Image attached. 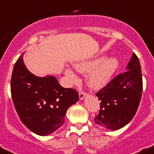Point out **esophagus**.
Listing matches in <instances>:
<instances>
[{"mask_svg":"<svg viewBox=\"0 0 154 154\" xmlns=\"http://www.w3.org/2000/svg\"><path fill=\"white\" fill-rule=\"evenodd\" d=\"M87 95H88L87 93L84 92V91H81V92H79V98L81 100H83L85 97L87 96Z\"/></svg>","mask_w":154,"mask_h":154,"instance_id":"1","label":"esophagus"}]
</instances>
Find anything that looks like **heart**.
Returning a JSON list of instances; mask_svg holds the SVG:
<instances>
[{
	"label": "heart",
	"instance_id": "obj_1",
	"mask_svg": "<svg viewBox=\"0 0 154 154\" xmlns=\"http://www.w3.org/2000/svg\"><path fill=\"white\" fill-rule=\"evenodd\" d=\"M119 60L117 57H99L87 61L75 63L73 69L81 73H86V83L92 89H101L110 82L113 75L119 67ZM66 77L70 81H77V77L72 69H65Z\"/></svg>",
	"mask_w": 154,
	"mask_h": 154
}]
</instances>
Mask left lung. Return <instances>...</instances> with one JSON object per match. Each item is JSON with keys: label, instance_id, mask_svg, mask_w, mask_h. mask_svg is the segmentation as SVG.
Here are the masks:
<instances>
[{"label": "left lung", "instance_id": "8db88e82", "mask_svg": "<svg viewBox=\"0 0 154 154\" xmlns=\"http://www.w3.org/2000/svg\"><path fill=\"white\" fill-rule=\"evenodd\" d=\"M126 70L96 94L101 103L95 122L112 131L123 128L131 121L142 96V71L139 58L135 53L132 54Z\"/></svg>", "mask_w": 154, "mask_h": 154}]
</instances>
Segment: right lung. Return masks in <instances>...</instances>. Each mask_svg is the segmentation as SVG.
Returning a JSON list of instances; mask_svg holds the SVG:
<instances>
[{
  "mask_svg": "<svg viewBox=\"0 0 154 154\" xmlns=\"http://www.w3.org/2000/svg\"><path fill=\"white\" fill-rule=\"evenodd\" d=\"M23 54L11 75L14 105L21 121L30 131L41 136L50 135L63 125L67 109L79 100V95L76 90L62 87L52 75L41 77L29 72Z\"/></svg>",
  "mask_w": 154,
  "mask_h": 154,
  "instance_id": "add662e5",
  "label": "right lung"
}]
</instances>
